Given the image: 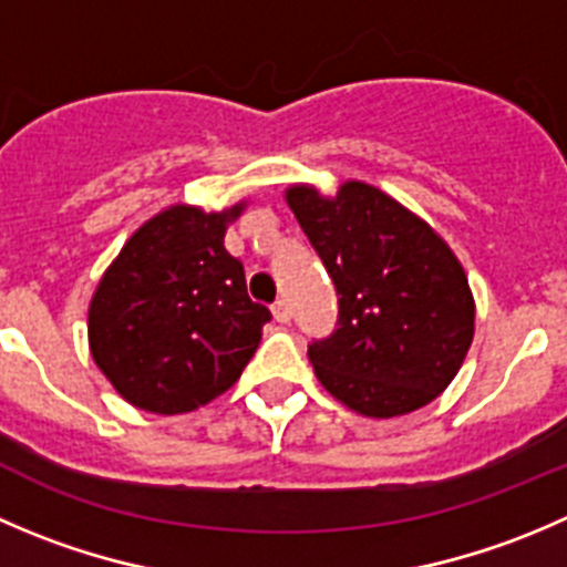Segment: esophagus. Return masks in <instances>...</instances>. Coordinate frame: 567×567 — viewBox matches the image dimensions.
<instances>
[{
	"instance_id": "esophagus-1",
	"label": "esophagus",
	"mask_w": 567,
	"mask_h": 567,
	"mask_svg": "<svg viewBox=\"0 0 567 567\" xmlns=\"http://www.w3.org/2000/svg\"><path fill=\"white\" fill-rule=\"evenodd\" d=\"M271 312H274V321H279V323H288L290 321V305L285 299H279L277 305L271 307Z\"/></svg>"
}]
</instances>
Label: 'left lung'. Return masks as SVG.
Returning <instances> with one entry per match:
<instances>
[{"label": "left lung", "mask_w": 567, "mask_h": 567, "mask_svg": "<svg viewBox=\"0 0 567 567\" xmlns=\"http://www.w3.org/2000/svg\"><path fill=\"white\" fill-rule=\"evenodd\" d=\"M285 202L338 290V329L310 346L318 382L362 417H395L435 401L474 343L468 274L432 224L360 179L334 194L310 183Z\"/></svg>", "instance_id": "8db88e82"}]
</instances>
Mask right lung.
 <instances>
[{
  "label": "right lung",
  "mask_w": 567,
  "mask_h": 567,
  "mask_svg": "<svg viewBox=\"0 0 567 567\" xmlns=\"http://www.w3.org/2000/svg\"><path fill=\"white\" fill-rule=\"evenodd\" d=\"M249 207H163L126 238L87 305V349L115 393L155 415H183L227 393L271 312L246 293L224 249Z\"/></svg>",
  "instance_id": "obj_1"
}]
</instances>
